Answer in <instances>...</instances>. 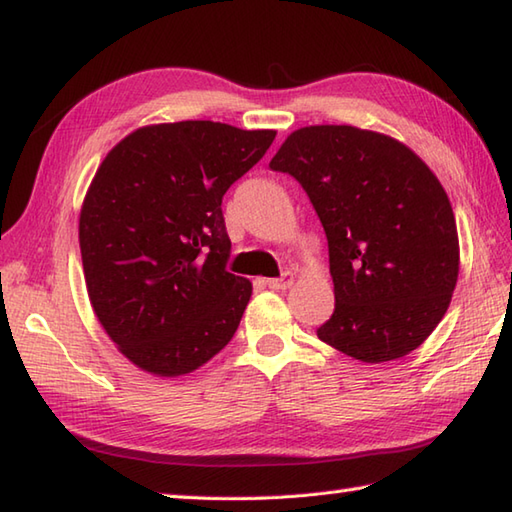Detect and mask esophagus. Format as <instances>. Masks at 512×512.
Instances as JSON below:
<instances>
[{
    "instance_id": "obj_1",
    "label": "esophagus",
    "mask_w": 512,
    "mask_h": 512,
    "mask_svg": "<svg viewBox=\"0 0 512 512\" xmlns=\"http://www.w3.org/2000/svg\"><path fill=\"white\" fill-rule=\"evenodd\" d=\"M292 281H295V275H292L290 270H286V273L281 275V277L266 279V286H268L270 290H286V288L292 286Z\"/></svg>"
}]
</instances>
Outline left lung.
Instances as JSON below:
<instances>
[{
    "instance_id": "8db88e82",
    "label": "left lung",
    "mask_w": 512,
    "mask_h": 512,
    "mask_svg": "<svg viewBox=\"0 0 512 512\" xmlns=\"http://www.w3.org/2000/svg\"><path fill=\"white\" fill-rule=\"evenodd\" d=\"M270 169L301 184L328 237L336 303L319 339L363 363L416 350L460 270L451 202L431 169L398 140L352 125L297 129Z\"/></svg>"
}]
</instances>
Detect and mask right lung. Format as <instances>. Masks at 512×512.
<instances>
[{
	"instance_id": "add662e5",
	"label": "right lung",
	"mask_w": 512,
	"mask_h": 512,
	"mask_svg": "<svg viewBox=\"0 0 512 512\" xmlns=\"http://www.w3.org/2000/svg\"><path fill=\"white\" fill-rule=\"evenodd\" d=\"M273 129L213 121L140 127L101 162L85 195V286L129 361L182 376L233 339L253 286L228 273L222 198L264 158Z\"/></svg>"
}]
</instances>
